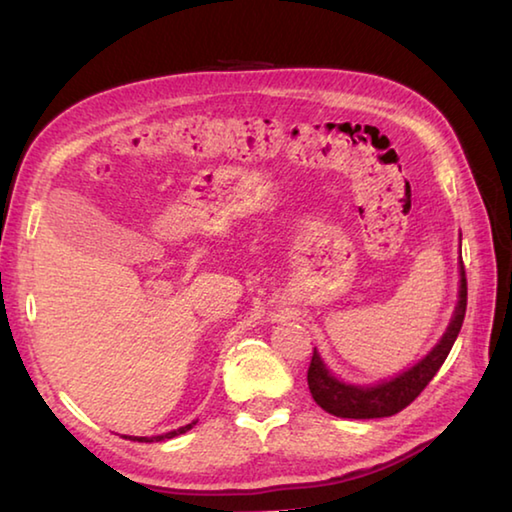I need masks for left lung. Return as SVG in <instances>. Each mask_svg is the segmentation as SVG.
<instances>
[{"label":"left lung","mask_w":512,"mask_h":512,"mask_svg":"<svg viewBox=\"0 0 512 512\" xmlns=\"http://www.w3.org/2000/svg\"><path fill=\"white\" fill-rule=\"evenodd\" d=\"M458 273H461V287H458V305L454 309L452 323H449L443 339L436 343V348H433L422 361L415 363L413 368L404 370L402 375L381 381V384L375 386L345 384V381L336 379L332 372L327 370L323 359H320V354L314 350V357H311L307 370V381L311 397H314V402L320 409L336 415V418L352 420L388 418V415H395L406 409V406L427 388L433 375L440 370V366H443L458 332H461L467 307V280L463 259L458 262Z\"/></svg>","instance_id":"left-lung-1"}]
</instances>
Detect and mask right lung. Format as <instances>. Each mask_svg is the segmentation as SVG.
I'll list each match as a JSON object with an SVG mask.
<instances>
[{
	"label": "right lung",
	"mask_w": 512,
	"mask_h": 512,
	"mask_svg": "<svg viewBox=\"0 0 512 512\" xmlns=\"http://www.w3.org/2000/svg\"><path fill=\"white\" fill-rule=\"evenodd\" d=\"M196 422H189V424H185V427H180V429H173V431H169V433H162V436H151V438H144V436H124V438H131V440H137V443H160V440H167V438H176V436H180V433H185V431H189L194 427Z\"/></svg>",
	"instance_id": "1"
}]
</instances>
